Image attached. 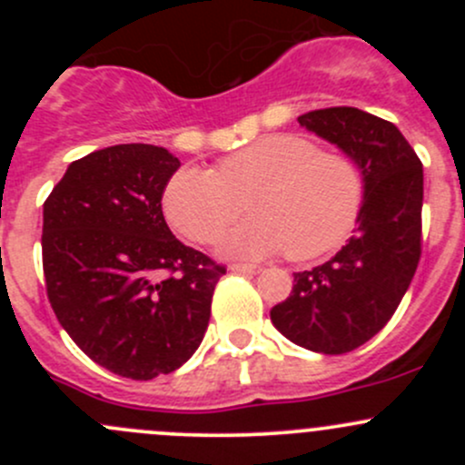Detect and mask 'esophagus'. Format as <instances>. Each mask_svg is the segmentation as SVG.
I'll return each mask as SVG.
<instances>
[{
    "mask_svg": "<svg viewBox=\"0 0 465 465\" xmlns=\"http://www.w3.org/2000/svg\"><path fill=\"white\" fill-rule=\"evenodd\" d=\"M229 270L233 272V274H256L259 272V267L256 265H245V262H233Z\"/></svg>",
    "mask_w": 465,
    "mask_h": 465,
    "instance_id": "obj_1",
    "label": "esophagus"
}]
</instances>
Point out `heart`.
<instances>
[{"label":"heart","instance_id":"heart-1","mask_svg":"<svg viewBox=\"0 0 465 465\" xmlns=\"http://www.w3.org/2000/svg\"><path fill=\"white\" fill-rule=\"evenodd\" d=\"M254 218L220 241V254L261 259L288 250L317 259L353 232L364 203L358 163L299 134H270L224 157L215 171L186 166L163 191V215L195 242H211L241 215Z\"/></svg>","mask_w":465,"mask_h":465}]
</instances>
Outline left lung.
Here are the masks:
<instances>
[{
    "label": "left lung",
    "instance_id": "1",
    "mask_svg": "<svg viewBox=\"0 0 465 465\" xmlns=\"http://www.w3.org/2000/svg\"><path fill=\"white\" fill-rule=\"evenodd\" d=\"M299 125L335 143L364 177L355 236L323 265L294 272L270 311L281 335L326 355L349 353L391 320L420 259L423 163L401 130L358 107H326Z\"/></svg>",
    "mask_w": 465,
    "mask_h": 465
}]
</instances>
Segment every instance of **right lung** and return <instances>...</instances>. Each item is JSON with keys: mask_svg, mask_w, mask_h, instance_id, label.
I'll return each instance as SVG.
<instances>
[{"mask_svg": "<svg viewBox=\"0 0 465 465\" xmlns=\"http://www.w3.org/2000/svg\"><path fill=\"white\" fill-rule=\"evenodd\" d=\"M180 159L119 143L69 163L45 203L42 267L60 326L116 376L153 380L198 351L224 274L168 229L162 195Z\"/></svg>", "mask_w": 465, "mask_h": 465, "instance_id": "1", "label": "right lung"}]
</instances>
